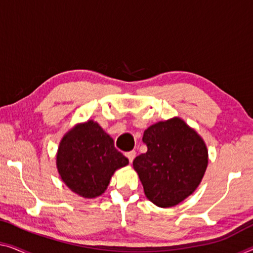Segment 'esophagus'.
<instances>
[{
	"mask_svg": "<svg viewBox=\"0 0 253 253\" xmlns=\"http://www.w3.org/2000/svg\"><path fill=\"white\" fill-rule=\"evenodd\" d=\"M126 157L128 158V160H129V163L131 164V163H133L134 158L136 157V152H135L134 150H133V151H129V152L126 153Z\"/></svg>",
	"mask_w": 253,
	"mask_h": 253,
	"instance_id": "1",
	"label": "esophagus"
}]
</instances>
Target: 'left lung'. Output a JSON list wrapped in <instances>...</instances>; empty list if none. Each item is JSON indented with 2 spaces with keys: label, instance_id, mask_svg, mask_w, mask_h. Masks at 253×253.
Listing matches in <instances>:
<instances>
[{
  "label": "left lung",
  "instance_id": "1",
  "mask_svg": "<svg viewBox=\"0 0 253 253\" xmlns=\"http://www.w3.org/2000/svg\"><path fill=\"white\" fill-rule=\"evenodd\" d=\"M145 153L133 161L144 193L161 208L174 207L197 190L208 166L201 136L178 117L144 130Z\"/></svg>",
  "mask_w": 253,
  "mask_h": 253
}]
</instances>
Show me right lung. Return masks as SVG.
<instances>
[{"label":"right lung","mask_w":253,"mask_h":253,"mask_svg":"<svg viewBox=\"0 0 253 253\" xmlns=\"http://www.w3.org/2000/svg\"><path fill=\"white\" fill-rule=\"evenodd\" d=\"M128 159L115 148L114 139L99 124H78L60 142L56 167L66 185L83 198L93 199L104 193L117 169Z\"/></svg>","instance_id":"add662e5"}]
</instances>
